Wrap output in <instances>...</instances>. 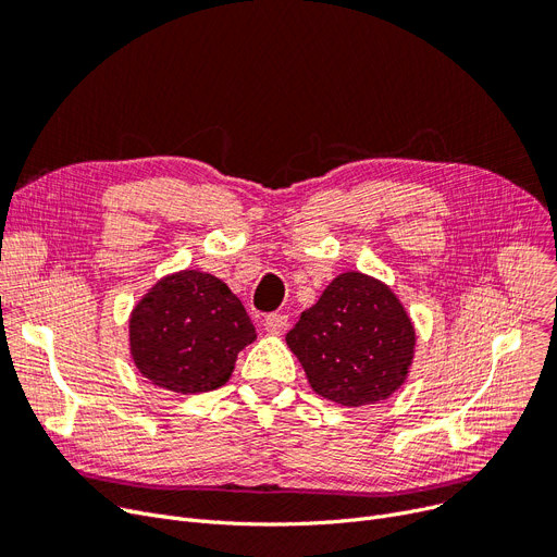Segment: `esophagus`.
I'll list each match as a JSON object with an SVG mask.
<instances>
[{"instance_id":"obj_1","label":"esophagus","mask_w":557,"mask_h":557,"mask_svg":"<svg viewBox=\"0 0 557 557\" xmlns=\"http://www.w3.org/2000/svg\"><path fill=\"white\" fill-rule=\"evenodd\" d=\"M287 324H289L287 314H281V312L268 314V320H264V329H268V331H270V333H274V335L283 333V331L287 329Z\"/></svg>"}]
</instances>
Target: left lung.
Wrapping results in <instances>:
<instances>
[{
    "label": "left lung",
    "instance_id": "left-lung-1",
    "mask_svg": "<svg viewBox=\"0 0 557 557\" xmlns=\"http://www.w3.org/2000/svg\"><path fill=\"white\" fill-rule=\"evenodd\" d=\"M310 387L347 408L389 399L414 358V324L383 281L362 272L337 274L320 301L285 335Z\"/></svg>",
    "mask_w": 557,
    "mask_h": 557
}]
</instances>
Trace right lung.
I'll use <instances>...</instances> for the list:
<instances>
[{
  "instance_id": "right-lung-1",
  "label": "right lung",
  "mask_w": 557,
  "mask_h": 557,
  "mask_svg": "<svg viewBox=\"0 0 557 557\" xmlns=\"http://www.w3.org/2000/svg\"><path fill=\"white\" fill-rule=\"evenodd\" d=\"M249 314L228 285L199 270L158 278L128 314V354L138 372L174 394L222 387L247 344Z\"/></svg>"
}]
</instances>
